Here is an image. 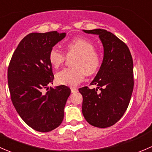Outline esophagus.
Here are the masks:
<instances>
[{
  "mask_svg": "<svg viewBox=\"0 0 152 152\" xmlns=\"http://www.w3.org/2000/svg\"><path fill=\"white\" fill-rule=\"evenodd\" d=\"M71 92L72 93H77V89L76 88H71Z\"/></svg>",
  "mask_w": 152,
  "mask_h": 152,
  "instance_id": "esophagus-1",
  "label": "esophagus"
}]
</instances>
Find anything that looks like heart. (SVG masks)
<instances>
[{
  "label": "heart",
  "instance_id": "heart-1",
  "mask_svg": "<svg viewBox=\"0 0 152 152\" xmlns=\"http://www.w3.org/2000/svg\"><path fill=\"white\" fill-rule=\"evenodd\" d=\"M67 56H76L73 61L74 68L64 69L56 75L59 84L75 86L83 80L85 74L91 75L99 69L101 58L94 50L91 42L82 37H77L67 42L65 45ZM65 55L54 47L49 53V61L55 68H58L65 61Z\"/></svg>",
  "mask_w": 152,
  "mask_h": 152
}]
</instances>
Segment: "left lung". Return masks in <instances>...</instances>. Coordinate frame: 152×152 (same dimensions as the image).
I'll list each match as a JSON object with an SVG mask.
<instances>
[{
    "label": "left lung",
    "mask_w": 152,
    "mask_h": 152,
    "mask_svg": "<svg viewBox=\"0 0 152 152\" xmlns=\"http://www.w3.org/2000/svg\"><path fill=\"white\" fill-rule=\"evenodd\" d=\"M83 31L99 36L104 50L102 63L90 83L97 87L79 88L83 115L92 126L109 127L119 121L129 105L134 86L132 58L126 44L112 33L104 29Z\"/></svg>",
    "instance_id": "obj_1"
}]
</instances>
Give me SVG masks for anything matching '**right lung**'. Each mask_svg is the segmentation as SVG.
<instances>
[{"label": "right lung", "instance_id": "obj_1", "mask_svg": "<svg viewBox=\"0 0 152 152\" xmlns=\"http://www.w3.org/2000/svg\"><path fill=\"white\" fill-rule=\"evenodd\" d=\"M65 37L57 31L29 34L18 45L8 69L12 103L26 124L38 132L52 131L64 119L69 88L58 86L46 93L43 89L54 80L50 51Z\"/></svg>", "mask_w": 152, "mask_h": 152}]
</instances>
